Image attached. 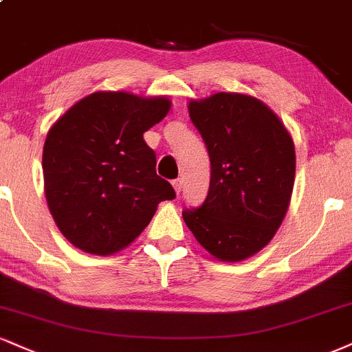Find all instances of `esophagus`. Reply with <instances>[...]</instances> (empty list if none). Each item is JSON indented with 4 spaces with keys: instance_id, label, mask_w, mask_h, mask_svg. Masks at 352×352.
Masks as SVG:
<instances>
[{
    "instance_id": "34e87169",
    "label": "esophagus",
    "mask_w": 352,
    "mask_h": 352,
    "mask_svg": "<svg viewBox=\"0 0 352 352\" xmlns=\"http://www.w3.org/2000/svg\"><path fill=\"white\" fill-rule=\"evenodd\" d=\"M172 185H173V188H175V193L180 195V192H182V179H175L172 182Z\"/></svg>"
}]
</instances>
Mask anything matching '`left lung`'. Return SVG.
Listing matches in <instances>:
<instances>
[{
	"label": "left lung",
	"mask_w": 352,
	"mask_h": 352,
	"mask_svg": "<svg viewBox=\"0 0 352 352\" xmlns=\"http://www.w3.org/2000/svg\"><path fill=\"white\" fill-rule=\"evenodd\" d=\"M188 111L208 151L211 175L206 200L182 217L211 256L248 259L269 244L289 208L294 141L274 111L248 95L217 93L190 101Z\"/></svg>",
	"instance_id": "1"
}]
</instances>
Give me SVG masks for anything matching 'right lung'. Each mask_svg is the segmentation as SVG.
Instances as JSON below:
<instances>
[{
    "mask_svg": "<svg viewBox=\"0 0 352 352\" xmlns=\"http://www.w3.org/2000/svg\"><path fill=\"white\" fill-rule=\"evenodd\" d=\"M167 98L98 91L50 128L42 154L45 198L75 248L108 256L133 243L175 190L155 172L144 133L164 120Z\"/></svg>",
    "mask_w": 352,
    "mask_h": 352,
    "instance_id": "add662e5",
    "label": "right lung"
}]
</instances>
